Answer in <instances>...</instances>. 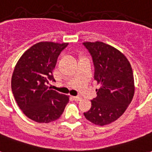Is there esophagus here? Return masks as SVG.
Here are the masks:
<instances>
[{
	"mask_svg": "<svg viewBox=\"0 0 152 152\" xmlns=\"http://www.w3.org/2000/svg\"><path fill=\"white\" fill-rule=\"evenodd\" d=\"M73 99L75 100V101L76 102H79V101H80L81 99H82V98L80 97V96H73Z\"/></svg>",
	"mask_w": 152,
	"mask_h": 152,
	"instance_id": "esophagus-1",
	"label": "esophagus"
}]
</instances>
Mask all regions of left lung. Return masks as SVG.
<instances>
[{"label": "left lung", "mask_w": 152, "mask_h": 152, "mask_svg": "<svg viewBox=\"0 0 152 152\" xmlns=\"http://www.w3.org/2000/svg\"><path fill=\"white\" fill-rule=\"evenodd\" d=\"M95 66L94 78L100 85L85 118L97 125L113 122L125 113L134 95L132 67L122 53L113 46L95 42H83Z\"/></svg>", "instance_id": "left-lung-1"}]
</instances>
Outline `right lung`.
<instances>
[{"mask_svg": "<svg viewBox=\"0 0 152 152\" xmlns=\"http://www.w3.org/2000/svg\"><path fill=\"white\" fill-rule=\"evenodd\" d=\"M69 43L41 42L21 56L12 76V91L20 110L39 123H49L61 117L69 102L68 95L51 90L55 81L53 70L57 57Z\"/></svg>", "mask_w": 152, "mask_h": 152, "instance_id": "add662e5", "label": "right lung"}]
</instances>
